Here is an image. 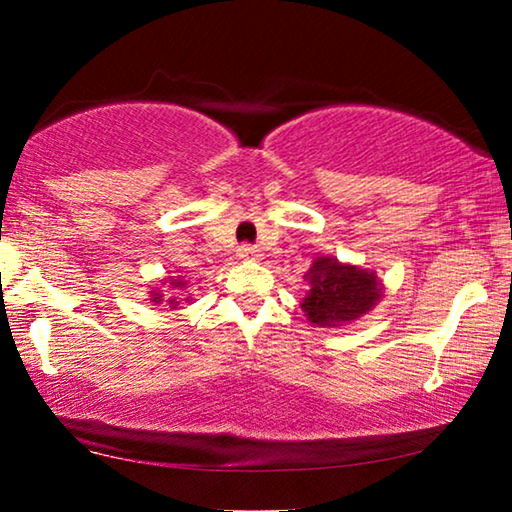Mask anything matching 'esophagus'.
I'll return each mask as SVG.
<instances>
[{
  "instance_id": "esophagus-1",
  "label": "esophagus",
  "mask_w": 512,
  "mask_h": 512,
  "mask_svg": "<svg viewBox=\"0 0 512 512\" xmlns=\"http://www.w3.org/2000/svg\"><path fill=\"white\" fill-rule=\"evenodd\" d=\"M237 255H239L241 259H248V262H255V259L262 257V255H259V250H257L255 246H250V244H241V246L237 248Z\"/></svg>"
}]
</instances>
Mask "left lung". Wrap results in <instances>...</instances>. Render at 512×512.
<instances>
[{"label": "left lung", "mask_w": 512, "mask_h": 512, "mask_svg": "<svg viewBox=\"0 0 512 512\" xmlns=\"http://www.w3.org/2000/svg\"><path fill=\"white\" fill-rule=\"evenodd\" d=\"M305 277L311 289L300 307L318 327H336L366 316L384 293L375 271L341 264L334 257H316Z\"/></svg>", "instance_id": "8db88e82"}]
</instances>
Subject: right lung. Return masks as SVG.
Returning <instances> with one entry per match:
<instances>
[{"label": "right lung", "mask_w": 512, "mask_h": 512, "mask_svg": "<svg viewBox=\"0 0 512 512\" xmlns=\"http://www.w3.org/2000/svg\"><path fill=\"white\" fill-rule=\"evenodd\" d=\"M169 289H180V291H183V289H187V280H185V277H176V280H173V277H171V280H169ZM151 300L158 302V305H160V302H167V305H169L171 309H176V307L180 305V302H178L180 298H176V296H171V298L164 300V293H160V289L151 291ZM185 300H189V298H185Z\"/></svg>", "instance_id": "obj_1"}]
</instances>
